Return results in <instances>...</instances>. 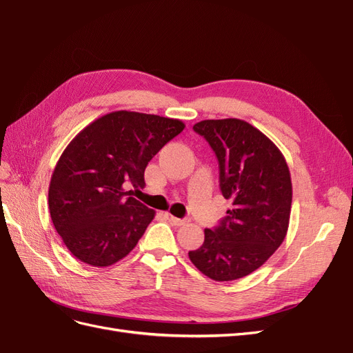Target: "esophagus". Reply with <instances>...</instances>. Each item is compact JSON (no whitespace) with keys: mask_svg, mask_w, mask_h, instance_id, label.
Listing matches in <instances>:
<instances>
[{"mask_svg":"<svg viewBox=\"0 0 353 353\" xmlns=\"http://www.w3.org/2000/svg\"><path fill=\"white\" fill-rule=\"evenodd\" d=\"M169 216V221L174 223V225H176V227H181V225H184L185 223V219H179V218H176V216H172V215H168Z\"/></svg>","mask_w":353,"mask_h":353,"instance_id":"1","label":"esophagus"}]
</instances>
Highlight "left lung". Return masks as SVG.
<instances>
[{
  "label": "left lung",
  "instance_id": "obj_1",
  "mask_svg": "<svg viewBox=\"0 0 353 353\" xmlns=\"http://www.w3.org/2000/svg\"><path fill=\"white\" fill-rule=\"evenodd\" d=\"M219 162L222 196L232 209L205 241L188 252L196 268L215 281L252 274L284 241L292 212V178L283 153L258 128L236 117L193 126Z\"/></svg>",
  "mask_w": 353,
  "mask_h": 353
}]
</instances>
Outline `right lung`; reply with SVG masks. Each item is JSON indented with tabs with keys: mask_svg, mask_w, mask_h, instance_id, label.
<instances>
[{
	"mask_svg": "<svg viewBox=\"0 0 353 353\" xmlns=\"http://www.w3.org/2000/svg\"><path fill=\"white\" fill-rule=\"evenodd\" d=\"M184 128L178 119L117 110L69 143L51 175L48 206L52 225L74 258L110 266L135 248L154 210L130 197L123 184L144 187L148 162Z\"/></svg>",
	"mask_w": 353,
	"mask_h": 353,
	"instance_id": "right-lung-1",
	"label": "right lung"
}]
</instances>
